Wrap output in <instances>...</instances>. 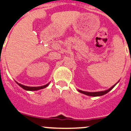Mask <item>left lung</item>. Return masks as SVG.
Listing matches in <instances>:
<instances>
[{
  "label": "left lung",
  "instance_id": "8db88e82",
  "mask_svg": "<svg viewBox=\"0 0 131 131\" xmlns=\"http://www.w3.org/2000/svg\"><path fill=\"white\" fill-rule=\"evenodd\" d=\"M119 81H118L116 84H114L113 86H112L111 88H110V89H107V90H106V91H99V92H86V91H81V90H79V89L77 90V91H78L79 92H81V93H83L84 94H85V95L89 96H100L104 95V94H107V92H110V91L111 90H112V89H113V88L114 87V86H115L118 83H119Z\"/></svg>",
  "mask_w": 131,
  "mask_h": 131
}]
</instances>
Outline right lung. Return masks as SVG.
<instances>
[{
  "instance_id": "1",
  "label": "right lung",
  "mask_w": 131,
  "mask_h": 131,
  "mask_svg": "<svg viewBox=\"0 0 131 131\" xmlns=\"http://www.w3.org/2000/svg\"><path fill=\"white\" fill-rule=\"evenodd\" d=\"M16 83H17L19 86H21V87L22 88V89H24V90H25V91H38V90H40V89H45V88L47 87L50 84V83H48V84L43 85V86H25V85H24V84H20V83H18V82H16Z\"/></svg>"
}]
</instances>
